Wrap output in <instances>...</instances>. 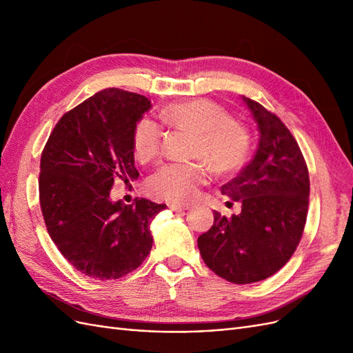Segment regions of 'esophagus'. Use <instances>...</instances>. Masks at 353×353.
I'll list each match as a JSON object with an SVG mask.
<instances>
[{"instance_id":"1","label":"esophagus","mask_w":353,"mask_h":353,"mask_svg":"<svg viewBox=\"0 0 353 353\" xmlns=\"http://www.w3.org/2000/svg\"><path fill=\"white\" fill-rule=\"evenodd\" d=\"M169 209L174 212H183V210H188L190 205H176V203H169Z\"/></svg>"}]
</instances>
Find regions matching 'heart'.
Returning a JSON list of instances; mask_svg holds the SVG:
<instances>
[{
	"mask_svg": "<svg viewBox=\"0 0 353 353\" xmlns=\"http://www.w3.org/2000/svg\"><path fill=\"white\" fill-rule=\"evenodd\" d=\"M162 119L179 131L194 134L190 156L205 159L219 175L240 170L250 156V134L243 123L230 119L227 110L215 101L194 99L172 103L162 110ZM162 128L144 116L132 131V150L140 162L154 159L162 145ZM209 178L205 162L166 163L148 178L147 187L159 199L172 203L188 201Z\"/></svg>",
	"mask_w": 353,
	"mask_h": 353,
	"instance_id": "heart-1",
	"label": "heart"
}]
</instances>
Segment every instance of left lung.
Masks as SVG:
<instances>
[{"label":"left lung","mask_w":353,"mask_h":353,"mask_svg":"<svg viewBox=\"0 0 353 353\" xmlns=\"http://www.w3.org/2000/svg\"><path fill=\"white\" fill-rule=\"evenodd\" d=\"M241 99L258 123L259 143L249 165L221 187L241 203V213L227 218L213 210V225L197 245L221 279L250 284L274 275L294 253L307 215L309 174L287 126L259 103Z\"/></svg>","instance_id":"obj_1"}]
</instances>
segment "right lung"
<instances>
[{
    "label": "right lung",
    "mask_w": 353,
    "mask_h": 353,
    "mask_svg": "<svg viewBox=\"0 0 353 353\" xmlns=\"http://www.w3.org/2000/svg\"><path fill=\"white\" fill-rule=\"evenodd\" d=\"M152 103L103 90L61 116L41 156L39 201L51 240L79 272L116 280L140 266L153 245L150 223L166 205L112 201L114 181L138 178L132 131Z\"/></svg>",
    "instance_id": "right-lung-1"
}]
</instances>
